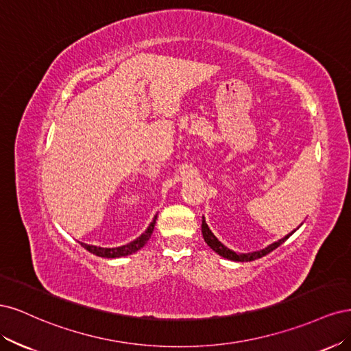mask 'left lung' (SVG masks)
I'll return each mask as SVG.
<instances>
[{
  "instance_id": "8db88e82",
  "label": "left lung",
  "mask_w": 351,
  "mask_h": 351,
  "mask_svg": "<svg viewBox=\"0 0 351 351\" xmlns=\"http://www.w3.org/2000/svg\"><path fill=\"white\" fill-rule=\"evenodd\" d=\"M300 226H302V224H300ZM300 226H299V227H300ZM299 227H297L295 230H299ZM295 230H293L291 232H289V234H287V236L282 237V239H280L278 241L271 243L269 246H267L265 249H261V250H256V252H249V253H237V252H234V250L228 249L227 246H224V244H222V243L214 236V232L210 231V228H209L208 224H206L205 217H202V234H204V239H205L208 246H209L212 250H214L215 253H218L219 256L226 258V259H230V261H234V262H250V261H254V259H259V258L265 256V254H268V253H271L272 250L277 249L278 246H281V244H282L287 239H289V237L293 234V232H295Z\"/></svg>"
}]
</instances>
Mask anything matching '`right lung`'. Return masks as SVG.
I'll list each match as a JSON object with an SVG mask.
<instances>
[{"mask_svg":"<svg viewBox=\"0 0 351 351\" xmlns=\"http://www.w3.org/2000/svg\"><path fill=\"white\" fill-rule=\"evenodd\" d=\"M156 217H154L152 222L149 224V227H147L145 230V232H142V234L134 239L133 241L124 244V246H119V247H99V246H93V244H86V243H80L82 246L89 250L90 253L97 254V256H101V258H107V259H115V258H121V256H129V254L132 253H136L137 250H141L145 244L147 243V240L151 239L152 232H154V228H155V222H156Z\"/></svg>","mask_w":351,"mask_h":351,"instance_id":"obj_1","label":"right lung"}]
</instances>
